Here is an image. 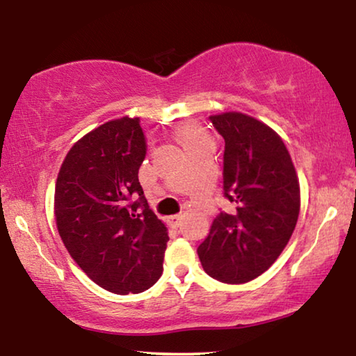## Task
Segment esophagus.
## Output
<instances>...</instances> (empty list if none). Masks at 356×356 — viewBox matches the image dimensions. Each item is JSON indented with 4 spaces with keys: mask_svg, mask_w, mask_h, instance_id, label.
<instances>
[{
    "mask_svg": "<svg viewBox=\"0 0 356 356\" xmlns=\"http://www.w3.org/2000/svg\"><path fill=\"white\" fill-rule=\"evenodd\" d=\"M180 221H182V215H171V216H168V222H170L172 227H179L180 226Z\"/></svg>",
    "mask_w": 356,
    "mask_h": 356,
    "instance_id": "obj_1",
    "label": "esophagus"
}]
</instances>
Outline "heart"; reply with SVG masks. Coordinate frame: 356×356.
Returning <instances> with one entry per match:
<instances>
[{"mask_svg": "<svg viewBox=\"0 0 356 356\" xmlns=\"http://www.w3.org/2000/svg\"><path fill=\"white\" fill-rule=\"evenodd\" d=\"M177 135L186 149L195 147V146H197V144L209 138L206 135V131H204L200 125L191 124V122H185L180 125V127L177 129Z\"/></svg>", "mask_w": 356, "mask_h": 356, "instance_id": "heart-1", "label": "heart"}]
</instances>
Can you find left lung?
I'll return each instance as SVG.
<instances>
[{
    "mask_svg": "<svg viewBox=\"0 0 356 356\" xmlns=\"http://www.w3.org/2000/svg\"><path fill=\"white\" fill-rule=\"evenodd\" d=\"M210 120L225 138L222 188L236 210L216 216L197 256L212 278L243 284L267 272L292 237L300 184L286 144L268 125L237 111Z\"/></svg>",
    "mask_w": 356,
    "mask_h": 356,
    "instance_id": "1",
    "label": "left lung"
}]
</instances>
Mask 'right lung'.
Wrapping results in <instances>:
<instances>
[{"label": "right lung", "mask_w": 356, "mask_h": 356, "mask_svg": "<svg viewBox=\"0 0 356 356\" xmlns=\"http://www.w3.org/2000/svg\"><path fill=\"white\" fill-rule=\"evenodd\" d=\"M146 149L140 119L110 120L72 146L56 180L64 246L95 284L119 295L159 281L170 240L138 180Z\"/></svg>", "instance_id": "add662e5"}]
</instances>
